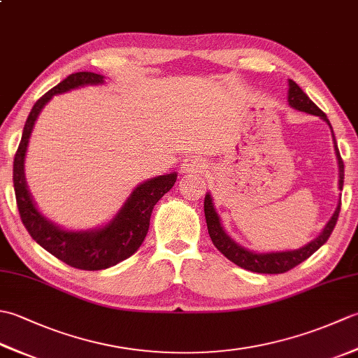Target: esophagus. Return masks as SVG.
Segmentation results:
<instances>
[{
  "mask_svg": "<svg viewBox=\"0 0 358 358\" xmlns=\"http://www.w3.org/2000/svg\"><path fill=\"white\" fill-rule=\"evenodd\" d=\"M204 159L200 157H187L183 159V163H181V172L183 173H196V172H201L204 169Z\"/></svg>",
  "mask_w": 358,
  "mask_h": 358,
  "instance_id": "esophagus-1",
  "label": "esophagus"
}]
</instances>
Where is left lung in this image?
<instances>
[{
  "label": "left lung",
  "mask_w": 358,
  "mask_h": 358,
  "mask_svg": "<svg viewBox=\"0 0 358 358\" xmlns=\"http://www.w3.org/2000/svg\"><path fill=\"white\" fill-rule=\"evenodd\" d=\"M287 100H289V104H291L292 108H295L296 110L308 112V113H313V115L322 117L326 123L331 126L328 118H326V115H324V112L322 109H318V106L313 100H310V98L305 92H303L301 87L292 80H289ZM332 136H334V134H332ZM334 148H336V155L338 159V175H340L338 186H340V189H343L345 164H343V159H341V157H340L336 138H334ZM340 204H341V200L338 203L336 212H334L332 218L329 220L328 224H326V227L323 229V232L318 235L314 241H310L309 245H306L305 248H300L296 250H289V252L254 254V252H250V250H246L241 246H238L237 243L232 241L223 231L222 224H220V217L217 215L209 194L204 196V217H206L208 231H209V237H210L212 243H214V246L227 258V260H231L232 263L240 266V268H243V269L258 272V273H283V272L291 271L292 268L299 266L305 260H308V258L313 255L317 249H320L324 243L328 241V238L331 237V234L334 231V227H336L337 220H338Z\"/></svg>",
  "instance_id": "obj_1"
}]
</instances>
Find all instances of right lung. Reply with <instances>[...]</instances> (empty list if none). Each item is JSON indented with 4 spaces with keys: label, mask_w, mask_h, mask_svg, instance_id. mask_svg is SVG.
Wrapping results in <instances>:
<instances>
[{
    "label": "right lung",
    "mask_w": 358,
    "mask_h": 358,
    "mask_svg": "<svg viewBox=\"0 0 358 358\" xmlns=\"http://www.w3.org/2000/svg\"><path fill=\"white\" fill-rule=\"evenodd\" d=\"M103 77L94 72H77L64 78L59 85L52 87L38 100L26 120L24 131L13 158V189L17 208L21 222L24 224L38 245L58 260L83 271H100L110 268L135 254L146 238L149 229L150 214L157 201L169 192L177 180V173L159 175L140 185L129 196L118 215L103 229L90 232H67L48 222L30 199L24 181V155L32 134L36 117L40 115L44 104L53 95L67 92V90L86 86L100 85Z\"/></svg>",
    "instance_id": "add662e5"
}]
</instances>
